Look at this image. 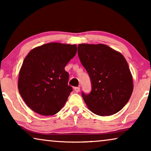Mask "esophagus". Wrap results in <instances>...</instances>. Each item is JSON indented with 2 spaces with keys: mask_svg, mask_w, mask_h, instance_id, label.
<instances>
[{
  "mask_svg": "<svg viewBox=\"0 0 151 151\" xmlns=\"http://www.w3.org/2000/svg\"><path fill=\"white\" fill-rule=\"evenodd\" d=\"M74 91H75L76 93H78L80 91V87H74Z\"/></svg>",
  "mask_w": 151,
  "mask_h": 151,
  "instance_id": "obj_1",
  "label": "esophagus"
}]
</instances>
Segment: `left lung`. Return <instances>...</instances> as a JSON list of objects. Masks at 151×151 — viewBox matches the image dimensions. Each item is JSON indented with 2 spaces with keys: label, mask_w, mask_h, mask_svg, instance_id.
<instances>
[{
  "label": "left lung",
  "mask_w": 151,
  "mask_h": 151,
  "mask_svg": "<svg viewBox=\"0 0 151 151\" xmlns=\"http://www.w3.org/2000/svg\"><path fill=\"white\" fill-rule=\"evenodd\" d=\"M78 53L91 82L90 93H82L88 109L101 116L120 111L133 90V78L124 57L103 44H80Z\"/></svg>",
  "instance_id": "8db88e82"
}]
</instances>
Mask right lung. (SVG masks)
I'll return each mask as SVG.
<instances>
[{
	"mask_svg": "<svg viewBox=\"0 0 151 151\" xmlns=\"http://www.w3.org/2000/svg\"><path fill=\"white\" fill-rule=\"evenodd\" d=\"M76 52V45L51 42L28 53L20 68L18 88L32 110L53 115L63 108L73 91L65 67Z\"/></svg>",
	"mask_w": 151,
	"mask_h": 151,
	"instance_id": "1",
	"label": "right lung"
}]
</instances>
